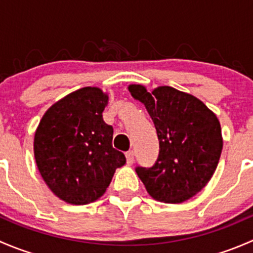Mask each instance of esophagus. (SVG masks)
<instances>
[{
    "label": "esophagus",
    "mask_w": 253,
    "mask_h": 253,
    "mask_svg": "<svg viewBox=\"0 0 253 253\" xmlns=\"http://www.w3.org/2000/svg\"><path fill=\"white\" fill-rule=\"evenodd\" d=\"M126 160H127V164H128V165L133 164V162H134V153L132 152V150H129V152L126 153Z\"/></svg>",
    "instance_id": "1"
}]
</instances>
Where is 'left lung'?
I'll list each match as a JSON object with an SVG mask.
<instances>
[{"mask_svg":"<svg viewBox=\"0 0 253 253\" xmlns=\"http://www.w3.org/2000/svg\"><path fill=\"white\" fill-rule=\"evenodd\" d=\"M149 112L159 139V154L149 168L136 172L154 200L181 203L208 183L223 149L218 119L193 95L171 86L152 93L139 84L128 86Z\"/></svg>","mask_w":253,"mask_h":253,"instance_id":"1","label":"left lung"}]
</instances>
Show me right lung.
Masks as SVG:
<instances>
[{"label":"right lung","mask_w":253,"mask_h":253,"mask_svg":"<svg viewBox=\"0 0 253 253\" xmlns=\"http://www.w3.org/2000/svg\"><path fill=\"white\" fill-rule=\"evenodd\" d=\"M108 95L99 88L78 89L53 104L35 132L38 169L50 190L71 205L101 197L115 170L126 163L103 120Z\"/></svg>","instance_id":"add662e5"}]
</instances>
